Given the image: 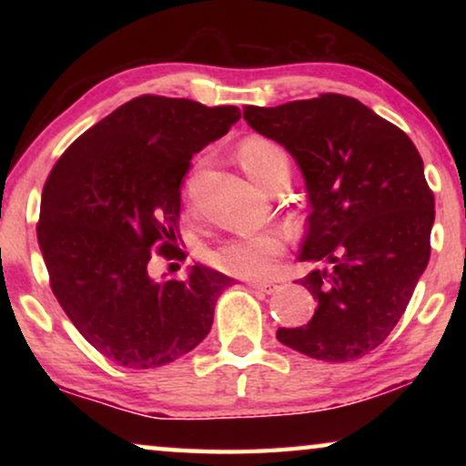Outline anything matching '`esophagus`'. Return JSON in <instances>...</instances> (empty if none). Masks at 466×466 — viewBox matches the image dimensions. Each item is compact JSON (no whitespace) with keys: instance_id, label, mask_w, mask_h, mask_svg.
Returning <instances> with one entry per match:
<instances>
[{"instance_id":"1","label":"esophagus","mask_w":466,"mask_h":466,"mask_svg":"<svg viewBox=\"0 0 466 466\" xmlns=\"http://www.w3.org/2000/svg\"><path fill=\"white\" fill-rule=\"evenodd\" d=\"M250 286H252V289H257V290L267 292V295H271V292H276L279 289V284L271 282V279H263V282H252Z\"/></svg>"}]
</instances>
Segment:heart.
I'll use <instances>...</instances> for the list:
<instances>
[{"label": "heart", "instance_id": "heart-1", "mask_svg": "<svg viewBox=\"0 0 466 466\" xmlns=\"http://www.w3.org/2000/svg\"><path fill=\"white\" fill-rule=\"evenodd\" d=\"M239 163L254 182L265 188L278 171H289V155L278 142L263 136L246 137L239 146ZM286 250V235L265 228L228 238L208 252L209 265L239 278H258L271 269L273 260Z\"/></svg>", "mask_w": 466, "mask_h": 466}]
</instances>
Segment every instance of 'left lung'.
<instances>
[{
	"label": "left lung",
	"instance_id": "8db88e82",
	"mask_svg": "<svg viewBox=\"0 0 466 466\" xmlns=\"http://www.w3.org/2000/svg\"><path fill=\"white\" fill-rule=\"evenodd\" d=\"M303 171L311 214L299 279L318 301L311 320L278 339L309 359L346 362L380 346L405 314L431 258L435 197L405 131L359 99L322 93L276 107H244Z\"/></svg>",
	"mask_w": 466,
	"mask_h": 466
}]
</instances>
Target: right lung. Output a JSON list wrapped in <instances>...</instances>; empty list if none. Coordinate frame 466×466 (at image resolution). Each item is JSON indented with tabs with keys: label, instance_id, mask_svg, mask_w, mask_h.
<instances>
[{
	"label": "right lung",
	"instance_id": "obj_1",
	"mask_svg": "<svg viewBox=\"0 0 466 466\" xmlns=\"http://www.w3.org/2000/svg\"><path fill=\"white\" fill-rule=\"evenodd\" d=\"M241 118L235 106L139 95L82 133L42 190L37 244L74 327L118 365H167L212 329L233 279L195 265L152 279L155 257L180 260V184L190 158Z\"/></svg>",
	"mask_w": 466,
	"mask_h": 466
}]
</instances>
